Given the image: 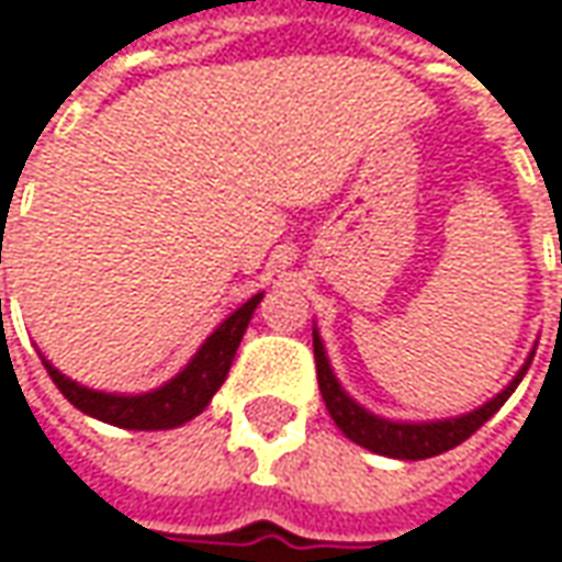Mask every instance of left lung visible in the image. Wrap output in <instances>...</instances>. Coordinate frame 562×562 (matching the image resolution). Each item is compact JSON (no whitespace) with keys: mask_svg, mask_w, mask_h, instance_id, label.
I'll list each match as a JSON object with an SVG mask.
<instances>
[{"mask_svg":"<svg viewBox=\"0 0 562 562\" xmlns=\"http://www.w3.org/2000/svg\"><path fill=\"white\" fill-rule=\"evenodd\" d=\"M314 361H317V383H321V396L327 403L329 418L336 422V427L355 440L358 447L364 450L380 452V456H390V459H430V456H440V452L459 447L462 440H469L477 427L484 425L497 408H501L513 390L519 386V380L525 378L531 358L525 361V368L516 374V380L503 390L501 396H494L491 403H484L475 412L462 415V418H450V422H430V425H403V422H386L378 418L371 412H364L361 405L349 400L339 386V380L333 378L329 371L327 352H324V342L314 329Z\"/></svg>","mask_w":562,"mask_h":562,"instance_id":"obj_1","label":"left lung"}]
</instances>
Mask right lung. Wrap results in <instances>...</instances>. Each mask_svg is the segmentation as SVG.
Listing matches in <instances>:
<instances>
[{"label": "right lung", "mask_w": 562, "mask_h": 562, "mask_svg": "<svg viewBox=\"0 0 562 562\" xmlns=\"http://www.w3.org/2000/svg\"><path fill=\"white\" fill-rule=\"evenodd\" d=\"M260 299L263 295H255L235 314H229L220 327L210 333L207 342L188 361L182 374H176L154 393H140V396L97 393V390H87L81 383L65 378L49 361H43V368L49 371V378L59 386L61 396L97 422L128 427V430H169V427H179L191 422L194 415H201L213 400V393L223 386V380L233 368L235 349H238Z\"/></svg>", "instance_id": "obj_1"}]
</instances>
